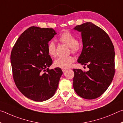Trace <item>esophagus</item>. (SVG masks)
Listing matches in <instances>:
<instances>
[{"mask_svg": "<svg viewBox=\"0 0 123 123\" xmlns=\"http://www.w3.org/2000/svg\"><path fill=\"white\" fill-rule=\"evenodd\" d=\"M62 71H63V72H65L67 69H66V68H62Z\"/></svg>", "mask_w": 123, "mask_h": 123, "instance_id": "obj_1", "label": "esophagus"}]
</instances>
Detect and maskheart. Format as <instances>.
<instances>
[{
  "mask_svg": "<svg viewBox=\"0 0 123 123\" xmlns=\"http://www.w3.org/2000/svg\"><path fill=\"white\" fill-rule=\"evenodd\" d=\"M59 40L63 44L69 46L72 52L77 53L79 51L80 46L78 43L75 36L69 32H65L59 37ZM47 52L51 57H55L57 55L56 46L53 42H51L47 45ZM74 62V58L72 56H68L65 57H60L56 59L55 62V65L56 67L62 68H69L71 64Z\"/></svg>",
  "mask_w": 123,
  "mask_h": 123,
  "instance_id": "1",
  "label": "heart"
}]
</instances>
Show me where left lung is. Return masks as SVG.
Masks as SVG:
<instances>
[{"label":"left lung","instance_id":"8db88e82","mask_svg":"<svg viewBox=\"0 0 123 123\" xmlns=\"http://www.w3.org/2000/svg\"><path fill=\"white\" fill-rule=\"evenodd\" d=\"M81 33L83 49L78 59L89 70L74 69L73 86L81 97L93 99L100 97L111 84L115 75V49L106 32L91 22L74 28Z\"/></svg>","mask_w":123,"mask_h":123}]
</instances>
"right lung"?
<instances>
[{"mask_svg":"<svg viewBox=\"0 0 123 123\" xmlns=\"http://www.w3.org/2000/svg\"><path fill=\"white\" fill-rule=\"evenodd\" d=\"M56 34L53 29L30 27L12 49L10 59L15 84L21 93L32 100L43 102L51 98L63 74L59 68L49 69L52 60L47 45Z\"/></svg>","mask_w":123,"mask_h":123,"instance_id":"right-lung-1","label":"right lung"}]
</instances>
